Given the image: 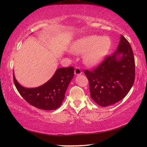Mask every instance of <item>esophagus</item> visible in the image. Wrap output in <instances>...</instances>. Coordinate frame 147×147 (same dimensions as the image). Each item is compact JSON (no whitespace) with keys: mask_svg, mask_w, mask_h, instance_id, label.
I'll return each mask as SVG.
<instances>
[{"mask_svg":"<svg viewBox=\"0 0 147 147\" xmlns=\"http://www.w3.org/2000/svg\"><path fill=\"white\" fill-rule=\"evenodd\" d=\"M82 72L81 69L79 67H76L75 69H74V74H75L76 75H80V74H82Z\"/></svg>","mask_w":147,"mask_h":147,"instance_id":"34e87169","label":"esophagus"}]
</instances>
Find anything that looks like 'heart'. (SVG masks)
Segmentation results:
<instances>
[{
  "label": "heart",
  "mask_w": 147,
  "mask_h": 147,
  "mask_svg": "<svg viewBox=\"0 0 147 147\" xmlns=\"http://www.w3.org/2000/svg\"><path fill=\"white\" fill-rule=\"evenodd\" d=\"M111 46V41L107 37L90 36L78 41L75 48L76 53H84V60L90 65H96L100 63L108 54Z\"/></svg>",
  "instance_id": "heart-1"
}]
</instances>
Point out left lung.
I'll return each mask as SVG.
<instances>
[{"label": "left lung", "instance_id": "1", "mask_svg": "<svg viewBox=\"0 0 147 147\" xmlns=\"http://www.w3.org/2000/svg\"><path fill=\"white\" fill-rule=\"evenodd\" d=\"M91 98L100 106L112 105L130 91L135 80V59L130 44L121 36L117 50L93 71L85 70Z\"/></svg>", "mask_w": 147, "mask_h": 147}]
</instances>
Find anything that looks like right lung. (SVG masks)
<instances>
[{
    "label": "right lung",
    "mask_w": 147,
    "mask_h": 147,
    "mask_svg": "<svg viewBox=\"0 0 147 147\" xmlns=\"http://www.w3.org/2000/svg\"><path fill=\"white\" fill-rule=\"evenodd\" d=\"M73 76L74 67H69L57 69L47 82L38 88H24L16 80L14 74L13 82L17 91L27 102L43 110H54L61 105Z\"/></svg>",
    "instance_id": "obj_1"
}]
</instances>
